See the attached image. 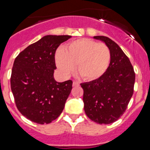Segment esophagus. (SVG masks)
Wrapping results in <instances>:
<instances>
[{"mask_svg":"<svg viewBox=\"0 0 150 150\" xmlns=\"http://www.w3.org/2000/svg\"><path fill=\"white\" fill-rule=\"evenodd\" d=\"M79 86V83L77 81H73V86Z\"/></svg>","mask_w":150,"mask_h":150,"instance_id":"34e87169","label":"esophagus"}]
</instances>
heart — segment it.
Returning <instances> with one entry per match:
<instances>
[{
	"instance_id": "b5f03b06",
	"label": "heart",
	"mask_w": 150,
	"mask_h": 150,
	"mask_svg": "<svg viewBox=\"0 0 150 150\" xmlns=\"http://www.w3.org/2000/svg\"><path fill=\"white\" fill-rule=\"evenodd\" d=\"M111 52L104 43L82 38L72 41L55 54V62L61 74L68 76L74 70L86 81H94L104 76L109 68Z\"/></svg>"
}]
</instances>
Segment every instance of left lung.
I'll return each instance as SVG.
<instances>
[{"mask_svg":"<svg viewBox=\"0 0 150 150\" xmlns=\"http://www.w3.org/2000/svg\"><path fill=\"white\" fill-rule=\"evenodd\" d=\"M94 38L105 43L111 52L109 68L100 79L81 83L84 110L98 124H110L122 116L134 92L135 73L119 45L104 36Z\"/></svg>","mask_w":150,"mask_h":150,"instance_id":"8db88e82","label":"left lung"}]
</instances>
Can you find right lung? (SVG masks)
<instances>
[{
  "mask_svg": "<svg viewBox=\"0 0 150 150\" xmlns=\"http://www.w3.org/2000/svg\"><path fill=\"white\" fill-rule=\"evenodd\" d=\"M71 38L44 36L21 52L14 61L10 78L12 92L17 109L31 122L48 124L63 111L73 82L55 80V54L59 45Z\"/></svg>",
  "mask_w": 150,
  "mask_h": 150,
  "instance_id": "right-lung-1",
  "label": "right lung"
}]
</instances>
